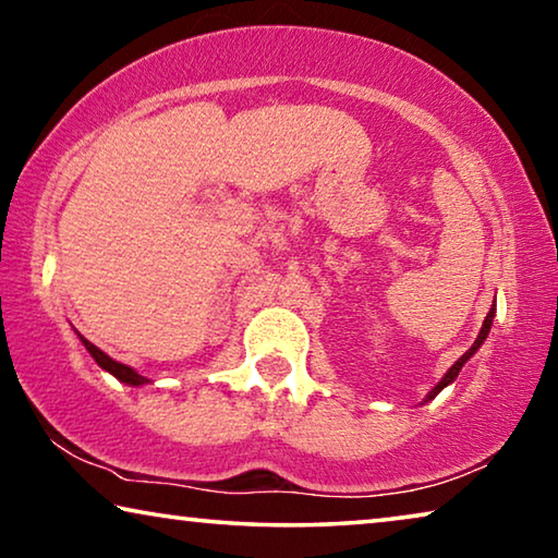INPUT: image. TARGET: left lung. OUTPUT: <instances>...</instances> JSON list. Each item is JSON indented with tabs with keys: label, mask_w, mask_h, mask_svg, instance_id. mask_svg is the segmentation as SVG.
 Returning a JSON list of instances; mask_svg holds the SVG:
<instances>
[{
	"label": "left lung",
	"mask_w": 558,
	"mask_h": 558,
	"mask_svg": "<svg viewBox=\"0 0 558 558\" xmlns=\"http://www.w3.org/2000/svg\"><path fill=\"white\" fill-rule=\"evenodd\" d=\"M457 373H459V367H457V365H454V367H452V369H449V373H447V375H445V377H441V383H439V385H437V387H435V390H432V391H435L437 395V392H439V390H441V387H447V385H449V383H452V379H454V377H457ZM429 397H435V396H432L429 392Z\"/></svg>",
	"instance_id": "left-lung-1"
}]
</instances>
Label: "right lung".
I'll list each match as a JSON object with an SVG mask.
<instances>
[{
  "label": "right lung",
  "mask_w": 558,
  "mask_h": 558,
  "mask_svg": "<svg viewBox=\"0 0 558 558\" xmlns=\"http://www.w3.org/2000/svg\"><path fill=\"white\" fill-rule=\"evenodd\" d=\"M82 340H84V344H86V350L92 352V357H94L96 362H99V365H101L104 369H109V373H111L113 377H119L121 383H126V385H144V383H148V377L138 375L134 367H129V365H123V362L109 357L104 350L96 348V344L88 342L86 338H82Z\"/></svg>",
  "instance_id": "1"
}]
</instances>
